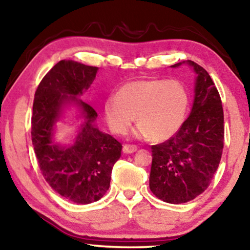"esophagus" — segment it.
<instances>
[{
    "mask_svg": "<svg viewBox=\"0 0 250 250\" xmlns=\"http://www.w3.org/2000/svg\"><path fill=\"white\" fill-rule=\"evenodd\" d=\"M138 150V146H133V145H125L123 146V152L124 153H133Z\"/></svg>",
    "mask_w": 250,
    "mask_h": 250,
    "instance_id": "34e87169",
    "label": "esophagus"
}]
</instances>
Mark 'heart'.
<instances>
[{"instance_id":"obj_1","label":"heart","mask_w":250,"mask_h":250,"mask_svg":"<svg viewBox=\"0 0 250 250\" xmlns=\"http://www.w3.org/2000/svg\"><path fill=\"white\" fill-rule=\"evenodd\" d=\"M189 94L176 80H143L119 88L104 102V117L115 134L124 135L135 121L138 134L164 141L175 134L186 119Z\"/></svg>"}]
</instances>
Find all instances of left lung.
<instances>
[{
  "mask_svg": "<svg viewBox=\"0 0 250 250\" xmlns=\"http://www.w3.org/2000/svg\"><path fill=\"white\" fill-rule=\"evenodd\" d=\"M187 63L197 74L189 117L175 135L151 146L150 190L158 199L169 204L188 203L207 189L220 165L224 145L220 93L203 67L191 60Z\"/></svg>",
  "mask_w": 250,
  "mask_h": 250,
  "instance_id": "left-lung-1",
  "label": "left lung"
}]
</instances>
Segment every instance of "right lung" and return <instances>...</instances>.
Listing matches in <instances>:
<instances>
[{
	"instance_id": "add662e5",
	"label": "right lung",
	"mask_w": 250,
	"mask_h": 250,
	"mask_svg": "<svg viewBox=\"0 0 250 250\" xmlns=\"http://www.w3.org/2000/svg\"><path fill=\"white\" fill-rule=\"evenodd\" d=\"M98 67L61 60L41 81L32 115V141L44 179L52 189L76 204H91L110 187L111 170L122 153V143L99 131L97 111L77 97L90 87ZM74 103L84 123L73 145L53 140L54 126L63 108Z\"/></svg>"
}]
</instances>
